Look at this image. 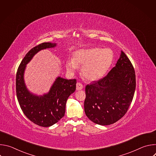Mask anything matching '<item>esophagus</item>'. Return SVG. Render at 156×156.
<instances>
[{
  "label": "esophagus",
  "instance_id": "34e87169",
  "mask_svg": "<svg viewBox=\"0 0 156 156\" xmlns=\"http://www.w3.org/2000/svg\"><path fill=\"white\" fill-rule=\"evenodd\" d=\"M83 87V86L81 83H76V90H82Z\"/></svg>",
  "mask_w": 156,
  "mask_h": 156
}]
</instances>
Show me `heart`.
<instances>
[{"mask_svg": "<svg viewBox=\"0 0 156 156\" xmlns=\"http://www.w3.org/2000/svg\"><path fill=\"white\" fill-rule=\"evenodd\" d=\"M114 58L113 51L110 49L94 48L77 51L74 58L66 61V67L68 71L74 72L81 67L82 76L88 81H96L101 78L107 73Z\"/></svg>", "mask_w": 156, "mask_h": 156, "instance_id": "1", "label": "heart"}]
</instances>
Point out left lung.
Returning <instances> with one entry per match:
<instances>
[{"label":"left lung","mask_w":156,"mask_h":156,"mask_svg":"<svg viewBox=\"0 0 156 156\" xmlns=\"http://www.w3.org/2000/svg\"><path fill=\"white\" fill-rule=\"evenodd\" d=\"M135 88L134 67L122 51L115 66L105 76L86 85L84 102L86 116L101 125L115 123L128 111Z\"/></svg>","instance_id":"1"}]
</instances>
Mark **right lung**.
<instances>
[{"instance_id":"add662e5","label":"right lung","mask_w":156,"mask_h":156,"mask_svg":"<svg viewBox=\"0 0 156 156\" xmlns=\"http://www.w3.org/2000/svg\"><path fill=\"white\" fill-rule=\"evenodd\" d=\"M55 46V43L43 42L32 48L21 62L16 75V96L22 111L30 121L42 127L53 125L65 115L66 101L76 90V79L60 77L43 96L34 95L27 90L23 78L26 65L39 51Z\"/></svg>"}]
</instances>
